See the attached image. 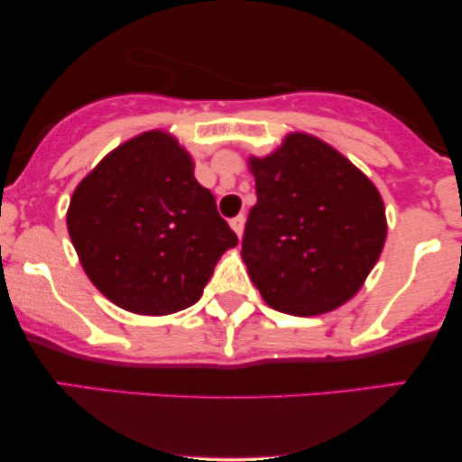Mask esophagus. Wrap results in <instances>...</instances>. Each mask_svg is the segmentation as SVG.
Masks as SVG:
<instances>
[{"label": "esophagus", "instance_id": "esophagus-1", "mask_svg": "<svg viewBox=\"0 0 462 462\" xmlns=\"http://www.w3.org/2000/svg\"><path fill=\"white\" fill-rule=\"evenodd\" d=\"M230 227L236 232V236L241 238L243 236V227H245V217L238 215V217H235V219H230Z\"/></svg>", "mask_w": 462, "mask_h": 462}]
</instances>
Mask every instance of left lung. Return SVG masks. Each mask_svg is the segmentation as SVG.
<instances>
[{"label":"left lung","mask_w":462,"mask_h":462,"mask_svg":"<svg viewBox=\"0 0 462 462\" xmlns=\"http://www.w3.org/2000/svg\"><path fill=\"white\" fill-rule=\"evenodd\" d=\"M256 206L243 235V263L263 300L286 315L330 312L358 293L386 238L374 182L315 136L289 134L249 158Z\"/></svg>","instance_id":"1"}]
</instances>
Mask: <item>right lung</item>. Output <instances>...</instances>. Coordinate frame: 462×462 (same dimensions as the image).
Listing matches in <instances>:
<instances>
[{"mask_svg":"<svg viewBox=\"0 0 462 462\" xmlns=\"http://www.w3.org/2000/svg\"><path fill=\"white\" fill-rule=\"evenodd\" d=\"M67 227L91 282L136 315L193 306L238 243L189 152L161 130L125 141L78 184Z\"/></svg>","mask_w":462,"mask_h":462,"instance_id":"add662e5","label":"right lung"}]
</instances>
